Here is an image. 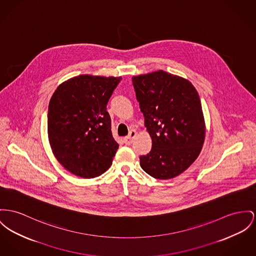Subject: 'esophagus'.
Listing matches in <instances>:
<instances>
[{"instance_id":"obj_1","label":"esophagus","mask_w":256,"mask_h":256,"mask_svg":"<svg viewBox=\"0 0 256 256\" xmlns=\"http://www.w3.org/2000/svg\"><path fill=\"white\" fill-rule=\"evenodd\" d=\"M136 131H135V130H131V131L129 132V135L127 136H125V138H123L124 144H127V146L131 144H132V142H133V140H134V138L136 136Z\"/></svg>"}]
</instances>
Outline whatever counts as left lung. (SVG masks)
<instances>
[{
    "label": "left lung",
    "instance_id": "obj_1",
    "mask_svg": "<svg viewBox=\"0 0 256 256\" xmlns=\"http://www.w3.org/2000/svg\"><path fill=\"white\" fill-rule=\"evenodd\" d=\"M132 82L152 140L140 165L154 178H172L202 150L206 125L199 94L188 80L162 70L135 76Z\"/></svg>",
    "mask_w": 256,
    "mask_h": 256
}]
</instances>
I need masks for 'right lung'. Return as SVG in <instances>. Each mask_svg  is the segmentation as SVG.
I'll return each mask as SVG.
<instances>
[{
    "label": "right lung",
    "mask_w": 256,
    "mask_h": 256,
    "mask_svg": "<svg viewBox=\"0 0 256 256\" xmlns=\"http://www.w3.org/2000/svg\"><path fill=\"white\" fill-rule=\"evenodd\" d=\"M121 76L80 74L57 87L48 114V134L58 162L74 176L93 178L108 170L120 144L106 104Z\"/></svg>",
    "instance_id": "right-lung-1"
}]
</instances>
